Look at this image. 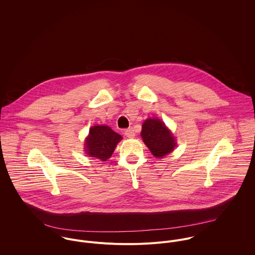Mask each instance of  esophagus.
Segmentation results:
<instances>
[{
	"label": "esophagus",
	"instance_id": "1",
	"mask_svg": "<svg viewBox=\"0 0 255 255\" xmlns=\"http://www.w3.org/2000/svg\"><path fill=\"white\" fill-rule=\"evenodd\" d=\"M125 134H126V136H127V137L132 138V137H134V135H135V133H134V129H133L132 128H128V129H126V130H125Z\"/></svg>",
	"mask_w": 255,
	"mask_h": 255
}]
</instances>
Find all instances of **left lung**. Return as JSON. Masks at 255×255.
<instances>
[{
  "mask_svg": "<svg viewBox=\"0 0 255 255\" xmlns=\"http://www.w3.org/2000/svg\"><path fill=\"white\" fill-rule=\"evenodd\" d=\"M140 135L145 145L156 158L166 156L177 146L176 138L172 131L162 121L156 118L145 120Z\"/></svg>",
  "mask_w": 255,
  "mask_h": 255,
  "instance_id": "left-lung-1",
  "label": "left lung"
}]
</instances>
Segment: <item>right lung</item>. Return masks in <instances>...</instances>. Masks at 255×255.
I'll return each mask as SVG.
<instances>
[{
    "label": "right lung",
    "instance_id": "right-lung-1",
    "mask_svg": "<svg viewBox=\"0 0 255 255\" xmlns=\"http://www.w3.org/2000/svg\"><path fill=\"white\" fill-rule=\"evenodd\" d=\"M122 139L123 137L108 126H94L90 128L85 139V153L101 161H107Z\"/></svg>",
    "mask_w": 255,
    "mask_h": 255
}]
</instances>
